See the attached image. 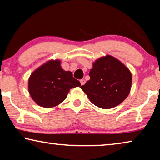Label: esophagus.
<instances>
[{"mask_svg": "<svg viewBox=\"0 0 160 160\" xmlns=\"http://www.w3.org/2000/svg\"><path fill=\"white\" fill-rule=\"evenodd\" d=\"M80 81L81 85H85V83L86 82V81H85V80H84V79H82V80H80Z\"/></svg>", "mask_w": 160, "mask_h": 160, "instance_id": "obj_1", "label": "esophagus"}]
</instances>
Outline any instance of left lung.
<instances>
[{
  "instance_id": "obj_1",
  "label": "left lung",
  "mask_w": 160,
  "mask_h": 160,
  "mask_svg": "<svg viewBox=\"0 0 160 160\" xmlns=\"http://www.w3.org/2000/svg\"><path fill=\"white\" fill-rule=\"evenodd\" d=\"M89 75L90 80L80 88L95 106L111 109L120 104L128 96L131 72L113 56L107 55L96 60Z\"/></svg>"
}]
</instances>
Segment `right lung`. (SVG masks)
Instances as JSON below:
<instances>
[{"mask_svg":"<svg viewBox=\"0 0 160 160\" xmlns=\"http://www.w3.org/2000/svg\"><path fill=\"white\" fill-rule=\"evenodd\" d=\"M81 85L70 71H65L61 61L50 60L31 74L28 90L32 99L44 108L57 106L64 101L70 90Z\"/></svg>","mask_w":160,"mask_h":160,"instance_id":"1","label":"right lung"}]
</instances>
